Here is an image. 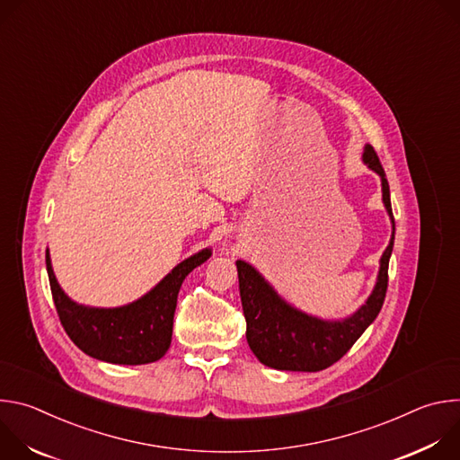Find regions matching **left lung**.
Wrapping results in <instances>:
<instances>
[{"instance_id":"left-lung-1","label":"left lung","mask_w":460,"mask_h":460,"mask_svg":"<svg viewBox=\"0 0 460 460\" xmlns=\"http://www.w3.org/2000/svg\"><path fill=\"white\" fill-rule=\"evenodd\" d=\"M362 162L380 176L382 202L391 220V238L380 256L375 288L353 314L325 320L300 311L286 302L249 261L236 260L247 344L254 357L268 367L313 373L333 366L349 351L382 309L387 289V266L395 240V220L391 213L385 172L369 144L364 146Z\"/></svg>"}]
</instances>
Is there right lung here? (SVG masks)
Wrapping results in <instances>:
<instances>
[{
    "label": "right lung",
    "instance_id": "add662e5",
    "mask_svg": "<svg viewBox=\"0 0 460 460\" xmlns=\"http://www.w3.org/2000/svg\"><path fill=\"white\" fill-rule=\"evenodd\" d=\"M209 256V247L194 252L144 296L118 307H93L75 302L56 280L49 249L45 264L54 305L69 339L93 358L109 364L140 366L156 362L167 353L181 282Z\"/></svg>",
    "mask_w": 460,
    "mask_h": 460
}]
</instances>
